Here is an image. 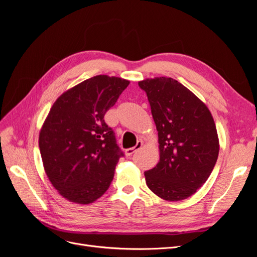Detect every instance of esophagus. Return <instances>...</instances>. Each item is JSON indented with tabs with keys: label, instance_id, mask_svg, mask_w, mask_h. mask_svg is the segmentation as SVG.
<instances>
[{
	"label": "esophagus",
	"instance_id": "1",
	"mask_svg": "<svg viewBox=\"0 0 257 257\" xmlns=\"http://www.w3.org/2000/svg\"><path fill=\"white\" fill-rule=\"evenodd\" d=\"M142 147H143V142H142V141H138L135 147L130 148V149H126V150H125V155H126V157H131L132 154H134L137 150L141 149Z\"/></svg>",
	"mask_w": 257,
	"mask_h": 257
}]
</instances>
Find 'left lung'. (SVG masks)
<instances>
[{
	"label": "left lung",
	"mask_w": 257,
	"mask_h": 257,
	"mask_svg": "<svg viewBox=\"0 0 257 257\" xmlns=\"http://www.w3.org/2000/svg\"><path fill=\"white\" fill-rule=\"evenodd\" d=\"M146 91L158 130L160 161L145 173L146 183L167 201L192 196L215 165L220 144L206 104L170 77L138 82Z\"/></svg>",
	"instance_id": "1"
}]
</instances>
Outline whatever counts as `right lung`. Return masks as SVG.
<instances>
[{"label": "right lung", "instance_id": "obj_1", "mask_svg": "<svg viewBox=\"0 0 257 257\" xmlns=\"http://www.w3.org/2000/svg\"><path fill=\"white\" fill-rule=\"evenodd\" d=\"M126 79L97 75L60 95L38 137L45 173L61 196L89 205L108 190L123 153L104 121Z\"/></svg>", "mask_w": 257, "mask_h": 257}]
</instances>
